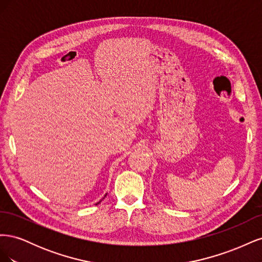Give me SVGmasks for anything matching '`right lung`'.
<instances>
[{
  "label": "right lung",
  "instance_id": "add662e5",
  "mask_svg": "<svg viewBox=\"0 0 262 262\" xmlns=\"http://www.w3.org/2000/svg\"><path fill=\"white\" fill-rule=\"evenodd\" d=\"M106 195H107V194H106ZM106 195H105V196H106ZM102 199H104V198H102ZM102 199H101V200H102ZM101 200H100V201H99V202H97V203H96V204H98V203H100V202H101Z\"/></svg>",
  "mask_w": 262,
  "mask_h": 262
}]
</instances>
